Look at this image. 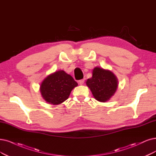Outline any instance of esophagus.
Returning a JSON list of instances; mask_svg holds the SVG:
<instances>
[{
  "instance_id": "esophagus-1",
  "label": "esophagus",
  "mask_w": 156,
  "mask_h": 156,
  "mask_svg": "<svg viewBox=\"0 0 156 156\" xmlns=\"http://www.w3.org/2000/svg\"><path fill=\"white\" fill-rule=\"evenodd\" d=\"M84 81H85V80H84V79H82V80H79V84L80 85H83V83H84Z\"/></svg>"
}]
</instances>
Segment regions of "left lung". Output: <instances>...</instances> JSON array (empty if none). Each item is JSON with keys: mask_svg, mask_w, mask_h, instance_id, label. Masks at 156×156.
Masks as SVG:
<instances>
[{"mask_svg": "<svg viewBox=\"0 0 156 156\" xmlns=\"http://www.w3.org/2000/svg\"><path fill=\"white\" fill-rule=\"evenodd\" d=\"M118 82L116 76L111 71L95 67L93 71V76L87 80L86 84L96 100L105 102L116 91Z\"/></svg>", "mask_w": 156, "mask_h": 156, "instance_id": "1", "label": "left lung"}]
</instances>
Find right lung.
Instances as JSON below:
<instances>
[{"mask_svg":"<svg viewBox=\"0 0 156 156\" xmlns=\"http://www.w3.org/2000/svg\"><path fill=\"white\" fill-rule=\"evenodd\" d=\"M77 85V82L71 75L60 70L44 80L40 85V93L46 101L58 105L68 98L71 90Z\"/></svg>","mask_w":156,"mask_h":156,"instance_id":"add662e5","label":"right lung"}]
</instances>
